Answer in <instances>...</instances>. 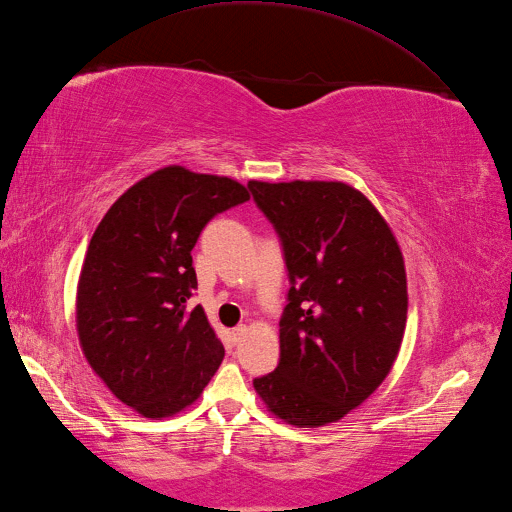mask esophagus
<instances>
[{"label": "esophagus", "mask_w": 512, "mask_h": 512, "mask_svg": "<svg viewBox=\"0 0 512 512\" xmlns=\"http://www.w3.org/2000/svg\"><path fill=\"white\" fill-rule=\"evenodd\" d=\"M232 334H234V341L241 343V339H245V334H247V326H245V323H241V326H236Z\"/></svg>", "instance_id": "34e87169"}]
</instances>
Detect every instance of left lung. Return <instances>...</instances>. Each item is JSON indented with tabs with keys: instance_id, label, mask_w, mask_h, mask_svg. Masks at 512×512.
I'll return each mask as SVG.
<instances>
[{
	"instance_id": "8db88e82",
	"label": "left lung",
	"mask_w": 512,
	"mask_h": 512,
	"mask_svg": "<svg viewBox=\"0 0 512 512\" xmlns=\"http://www.w3.org/2000/svg\"><path fill=\"white\" fill-rule=\"evenodd\" d=\"M289 269L280 363L254 380L271 415L319 428L358 408L400 354L406 267L389 223L345 182H247Z\"/></svg>"
}]
</instances>
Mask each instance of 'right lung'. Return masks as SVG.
I'll return each instance as SVG.
<instances>
[{"mask_svg":"<svg viewBox=\"0 0 512 512\" xmlns=\"http://www.w3.org/2000/svg\"><path fill=\"white\" fill-rule=\"evenodd\" d=\"M241 182L162 167L132 184L95 228L86 249L76 328L91 369L147 419L189 408L223 360L202 306L191 249L217 213L247 202Z\"/></svg>","mask_w":512,"mask_h":512,"instance_id":"add662e5","label":"right lung"}]
</instances>
